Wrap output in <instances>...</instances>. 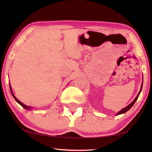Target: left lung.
<instances>
[{
	"instance_id": "1",
	"label": "left lung",
	"mask_w": 152,
	"mask_h": 152,
	"mask_svg": "<svg viewBox=\"0 0 152 152\" xmlns=\"http://www.w3.org/2000/svg\"><path fill=\"white\" fill-rule=\"evenodd\" d=\"M142 83H142V85H141V88H140V91H139V93H138V95H137V96H136V98H135V99H134V101H133V102H132L131 103V104H129L128 106H126L125 108H123L122 110H121L120 111L118 112V114H116V115H119V114H124V113H125L126 112H127V111L131 109V108L132 107V106H133L134 105V103H135V102H136L137 100L138 99V96H139L140 93V92H141V91H142Z\"/></svg>"
}]
</instances>
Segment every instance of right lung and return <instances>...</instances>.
Masks as SVG:
<instances>
[{
  "mask_svg": "<svg viewBox=\"0 0 152 152\" xmlns=\"http://www.w3.org/2000/svg\"><path fill=\"white\" fill-rule=\"evenodd\" d=\"M10 91H11V93H12V96H13V97L14 98V99L16 101V102H18L19 104H20L22 107H23L25 109H27V110H29V109H31V107H30V106H27V105H25V104H24L23 103H22L21 102H20L19 101V100L15 97V96H14V95L13 94V93H12V88H11V86H10Z\"/></svg>",
  "mask_w": 152,
  "mask_h": 152,
  "instance_id": "obj_1",
  "label": "right lung"
}]
</instances>
